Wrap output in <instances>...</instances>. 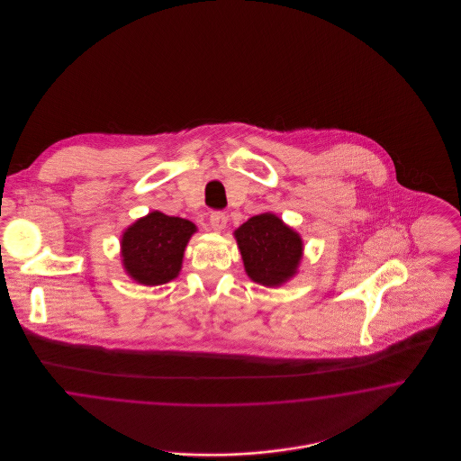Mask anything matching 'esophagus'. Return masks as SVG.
Instances as JSON below:
<instances>
[{"label": "esophagus", "mask_w": 461, "mask_h": 461, "mask_svg": "<svg viewBox=\"0 0 461 461\" xmlns=\"http://www.w3.org/2000/svg\"><path fill=\"white\" fill-rule=\"evenodd\" d=\"M226 222H228V214L224 211H214L211 214V226L214 231H221L226 228Z\"/></svg>", "instance_id": "esophagus-1"}]
</instances>
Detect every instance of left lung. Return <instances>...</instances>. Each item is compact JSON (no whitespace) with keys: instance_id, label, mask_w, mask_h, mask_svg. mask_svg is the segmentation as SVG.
Wrapping results in <instances>:
<instances>
[{"instance_id":"obj_1","label":"left lung","mask_w":461,"mask_h":461,"mask_svg":"<svg viewBox=\"0 0 461 461\" xmlns=\"http://www.w3.org/2000/svg\"><path fill=\"white\" fill-rule=\"evenodd\" d=\"M247 275L266 286L282 285L295 275L303 256L301 237L275 214L254 216L235 231Z\"/></svg>"}]
</instances>
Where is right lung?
Masks as SVG:
<instances>
[{"label": "right lung", "instance_id": "add662e5", "mask_svg": "<svg viewBox=\"0 0 461 461\" xmlns=\"http://www.w3.org/2000/svg\"><path fill=\"white\" fill-rule=\"evenodd\" d=\"M192 221L158 211L136 221L122 237L124 267L138 284L162 285L177 276L185 247L195 233Z\"/></svg>", "mask_w": 461, "mask_h": 461}]
</instances>
